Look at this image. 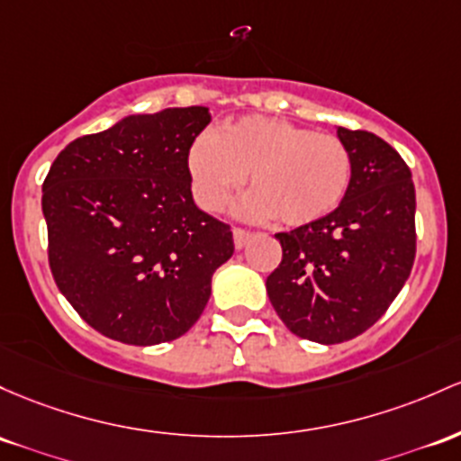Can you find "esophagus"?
Segmentation results:
<instances>
[{"mask_svg": "<svg viewBox=\"0 0 461 461\" xmlns=\"http://www.w3.org/2000/svg\"><path fill=\"white\" fill-rule=\"evenodd\" d=\"M251 231L249 230H242V227H234V245H236V249H242V247L247 245V242H249V239H251Z\"/></svg>", "mask_w": 461, "mask_h": 461, "instance_id": "34e87169", "label": "esophagus"}]
</instances>
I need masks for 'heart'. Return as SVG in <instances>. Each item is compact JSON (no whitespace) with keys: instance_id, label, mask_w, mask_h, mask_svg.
I'll return each mask as SVG.
<instances>
[{"instance_id":"b5f03b06","label":"heart","mask_w":461,"mask_h":461,"mask_svg":"<svg viewBox=\"0 0 461 461\" xmlns=\"http://www.w3.org/2000/svg\"><path fill=\"white\" fill-rule=\"evenodd\" d=\"M196 203L219 212L249 175L245 210L300 227L323 219L352 185V153L337 135L315 133L288 120L245 115L221 126L216 138L199 135L188 150Z\"/></svg>"}]
</instances>
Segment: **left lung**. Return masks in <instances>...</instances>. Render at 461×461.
I'll list each match as a JSON object with an SVG mask.
<instances>
[{"instance_id": "obj_1", "label": "left lung", "mask_w": 461, "mask_h": 461, "mask_svg": "<svg viewBox=\"0 0 461 461\" xmlns=\"http://www.w3.org/2000/svg\"><path fill=\"white\" fill-rule=\"evenodd\" d=\"M350 149L352 185L323 219L280 231L282 262L267 293L293 335L350 341L396 300L416 258V188L411 170L385 140L339 126Z\"/></svg>"}]
</instances>
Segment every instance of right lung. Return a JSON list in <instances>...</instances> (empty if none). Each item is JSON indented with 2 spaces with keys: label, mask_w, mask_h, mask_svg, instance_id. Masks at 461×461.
Returning a JSON list of instances; mask_svg holds the SVG:
<instances>
[{
  "label": "right lung",
  "mask_w": 461,
  "mask_h": 461,
  "mask_svg": "<svg viewBox=\"0 0 461 461\" xmlns=\"http://www.w3.org/2000/svg\"><path fill=\"white\" fill-rule=\"evenodd\" d=\"M210 120L205 107L129 115L69 141L45 176L50 269L100 335L129 346L185 335L234 254L230 225L190 190L188 150Z\"/></svg>",
  "instance_id": "obj_1"
}]
</instances>
